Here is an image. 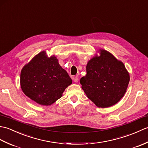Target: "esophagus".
Returning <instances> with one entry per match:
<instances>
[{
	"mask_svg": "<svg viewBox=\"0 0 148 148\" xmlns=\"http://www.w3.org/2000/svg\"><path fill=\"white\" fill-rule=\"evenodd\" d=\"M73 80L75 83H77L78 81H79V79H78L77 77H74L73 78Z\"/></svg>",
	"mask_w": 148,
	"mask_h": 148,
	"instance_id": "34e87169",
	"label": "esophagus"
}]
</instances>
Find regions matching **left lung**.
Here are the masks:
<instances>
[{
	"label": "left lung",
	"mask_w": 148,
	"mask_h": 148,
	"mask_svg": "<svg viewBox=\"0 0 148 148\" xmlns=\"http://www.w3.org/2000/svg\"><path fill=\"white\" fill-rule=\"evenodd\" d=\"M88 62L86 75L80 83L87 97L101 108L114 106L121 100L130 81V74L121 61L111 53L99 49Z\"/></svg>",
	"instance_id": "1"
}]
</instances>
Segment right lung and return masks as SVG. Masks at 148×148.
<instances>
[{"label": "right lung", "instance_id": "1", "mask_svg": "<svg viewBox=\"0 0 148 148\" xmlns=\"http://www.w3.org/2000/svg\"><path fill=\"white\" fill-rule=\"evenodd\" d=\"M72 81L55 55L46 51L36 55L22 68L20 86L25 95L42 106H51L61 98Z\"/></svg>", "mask_w": 148, "mask_h": 148}]
</instances>
